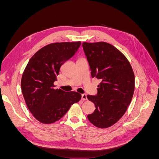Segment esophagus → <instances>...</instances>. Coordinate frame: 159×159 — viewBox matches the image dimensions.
I'll return each mask as SVG.
<instances>
[{"mask_svg": "<svg viewBox=\"0 0 159 159\" xmlns=\"http://www.w3.org/2000/svg\"><path fill=\"white\" fill-rule=\"evenodd\" d=\"M81 99L85 101V100H87L88 98H87V95L86 94H82L81 95Z\"/></svg>", "mask_w": 159, "mask_h": 159, "instance_id": "1", "label": "esophagus"}]
</instances>
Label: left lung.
I'll return each instance as SVG.
<instances>
[{"mask_svg": "<svg viewBox=\"0 0 159 159\" xmlns=\"http://www.w3.org/2000/svg\"><path fill=\"white\" fill-rule=\"evenodd\" d=\"M92 78L101 80L97 95H88L95 105L89 121L98 128L113 125L125 113L133 98L134 75L122 52L104 42L82 44Z\"/></svg>", "mask_w": 159, "mask_h": 159, "instance_id": "8db88e82", "label": "left lung"}]
</instances>
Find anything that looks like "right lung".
Listing matches in <instances>:
<instances>
[{
    "label": "right lung",
    "instance_id": "add662e5",
    "mask_svg": "<svg viewBox=\"0 0 159 159\" xmlns=\"http://www.w3.org/2000/svg\"><path fill=\"white\" fill-rule=\"evenodd\" d=\"M81 42H56L36 52L23 72L21 89L27 107L38 121L51 124L58 121L81 95L55 89L61 66L74 55Z\"/></svg>",
    "mask_w": 159,
    "mask_h": 159
}]
</instances>
